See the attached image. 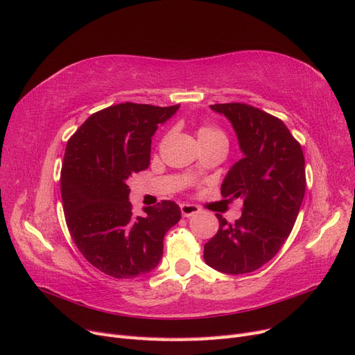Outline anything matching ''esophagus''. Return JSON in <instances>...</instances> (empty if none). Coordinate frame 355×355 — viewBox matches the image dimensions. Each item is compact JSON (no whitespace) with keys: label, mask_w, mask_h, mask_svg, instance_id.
Wrapping results in <instances>:
<instances>
[{"label":"esophagus","mask_w":355,"mask_h":355,"mask_svg":"<svg viewBox=\"0 0 355 355\" xmlns=\"http://www.w3.org/2000/svg\"><path fill=\"white\" fill-rule=\"evenodd\" d=\"M180 211H182V216L189 218V216H194V214L200 213V207L194 206V204H180Z\"/></svg>","instance_id":"esophagus-1"}]
</instances>
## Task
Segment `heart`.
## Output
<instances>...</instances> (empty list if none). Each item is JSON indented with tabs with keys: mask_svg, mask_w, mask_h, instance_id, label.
I'll list each match as a JSON object with an SVG mask.
<instances>
[{
	"mask_svg": "<svg viewBox=\"0 0 355 355\" xmlns=\"http://www.w3.org/2000/svg\"><path fill=\"white\" fill-rule=\"evenodd\" d=\"M197 137L201 146L216 144V142H227V137H225V135L219 130V128L209 124H202L198 127Z\"/></svg>",
	"mask_w": 355,
	"mask_h": 355,
	"instance_id": "heart-1",
	"label": "heart"
}]
</instances>
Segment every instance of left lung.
Wrapping results in <instances>:
<instances>
[{
  "mask_svg": "<svg viewBox=\"0 0 355 355\" xmlns=\"http://www.w3.org/2000/svg\"><path fill=\"white\" fill-rule=\"evenodd\" d=\"M239 139L243 158L225 176L223 198H241L235 223L216 214L219 230L204 244V261L223 274L259 270L282 249L292 232L305 196L302 148L277 116L245 103H216Z\"/></svg>",
  "mask_w": 355,
  "mask_h": 355,
  "instance_id": "8db88e82",
  "label": "left lung"
}]
</instances>
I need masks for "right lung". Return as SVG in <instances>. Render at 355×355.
<instances>
[{"label":"right lung","mask_w":355,"mask_h":355,"mask_svg":"<svg viewBox=\"0 0 355 355\" xmlns=\"http://www.w3.org/2000/svg\"><path fill=\"white\" fill-rule=\"evenodd\" d=\"M178 110L118 103L90 115L67 144L60 192L68 230L85 259L106 275L133 278L153 271L166 232L180 219L170 200L136 216L127 185L149 167L158 124Z\"/></svg>","instance_id":"obj_1"}]
</instances>
